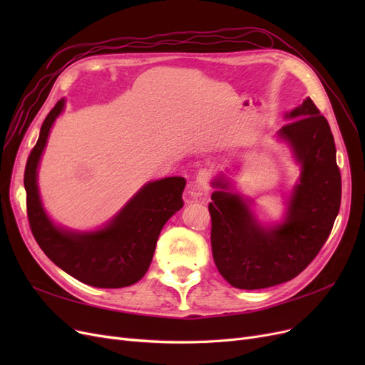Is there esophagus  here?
I'll return each mask as SVG.
<instances>
[{
	"mask_svg": "<svg viewBox=\"0 0 365 365\" xmlns=\"http://www.w3.org/2000/svg\"><path fill=\"white\" fill-rule=\"evenodd\" d=\"M212 176H213V170L212 169L202 168L196 175V184L204 187V189H205L207 184L210 182V180H212ZM189 195L193 197V200H205L207 192L205 190H200V189H190Z\"/></svg>",
	"mask_w": 365,
	"mask_h": 365,
	"instance_id": "esophagus-1",
	"label": "esophagus"
}]
</instances>
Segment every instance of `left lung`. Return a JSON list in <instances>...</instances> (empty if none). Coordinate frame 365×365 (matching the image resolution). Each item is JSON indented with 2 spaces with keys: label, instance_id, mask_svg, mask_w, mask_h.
Here are the masks:
<instances>
[{
  "label": "left lung",
  "instance_id": "8db88e82",
  "mask_svg": "<svg viewBox=\"0 0 365 365\" xmlns=\"http://www.w3.org/2000/svg\"><path fill=\"white\" fill-rule=\"evenodd\" d=\"M279 134L302 163L286 222L263 230L237 195L216 190L208 204L212 251L220 275L235 288L262 289L289 282L307 268L334 228L341 173L332 130L311 98L295 108ZM216 187L227 184L215 181Z\"/></svg>",
  "mask_w": 365,
  "mask_h": 365
}]
</instances>
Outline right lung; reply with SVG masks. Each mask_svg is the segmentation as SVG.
I'll use <instances>...</instances> for the list:
<instances>
[{
    "label": "right lung",
    "instance_id": "obj_1",
    "mask_svg": "<svg viewBox=\"0 0 365 365\" xmlns=\"http://www.w3.org/2000/svg\"><path fill=\"white\" fill-rule=\"evenodd\" d=\"M59 101L41 126L24 172L27 217L31 235L46 256L71 277L96 288H125L149 269L160 231L182 207L185 180L172 176L146 184L106 228L76 235L54 227L41 205L36 169L53 121L61 114Z\"/></svg>",
    "mask_w": 365,
    "mask_h": 365
}]
</instances>
